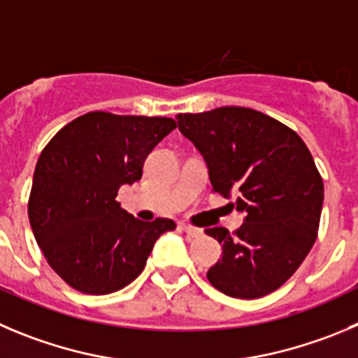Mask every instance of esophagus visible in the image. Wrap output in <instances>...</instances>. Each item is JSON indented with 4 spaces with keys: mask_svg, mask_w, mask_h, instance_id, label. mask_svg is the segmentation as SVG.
<instances>
[{
    "mask_svg": "<svg viewBox=\"0 0 358 358\" xmlns=\"http://www.w3.org/2000/svg\"><path fill=\"white\" fill-rule=\"evenodd\" d=\"M180 228H182L187 235L192 236V238H199V236H203V229L196 228V226H190V224H185V222H182Z\"/></svg>",
    "mask_w": 358,
    "mask_h": 358,
    "instance_id": "1",
    "label": "esophagus"
}]
</instances>
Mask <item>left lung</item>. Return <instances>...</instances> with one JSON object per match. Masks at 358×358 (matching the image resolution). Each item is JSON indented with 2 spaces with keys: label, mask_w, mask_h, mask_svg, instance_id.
<instances>
[{
  "label": "left lung",
  "mask_w": 358,
  "mask_h": 358,
  "mask_svg": "<svg viewBox=\"0 0 358 358\" xmlns=\"http://www.w3.org/2000/svg\"><path fill=\"white\" fill-rule=\"evenodd\" d=\"M180 132L203 155L213 192L236 196L245 213L235 233L208 228L222 258L210 285L235 299H259L296 272L318 236L323 180L299 134L249 108L176 116Z\"/></svg>",
  "instance_id": "left-lung-1"
}]
</instances>
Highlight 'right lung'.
Here are the masks:
<instances>
[{
    "label": "right lung",
    "instance_id": "1",
    "mask_svg": "<svg viewBox=\"0 0 358 358\" xmlns=\"http://www.w3.org/2000/svg\"><path fill=\"white\" fill-rule=\"evenodd\" d=\"M176 122L93 111L66 123L42 150L28 217L51 268L81 293L108 295L143 272L171 219L143 222L120 208L122 185L141 180L148 153Z\"/></svg>",
    "mask_w": 358,
    "mask_h": 358
}]
</instances>
